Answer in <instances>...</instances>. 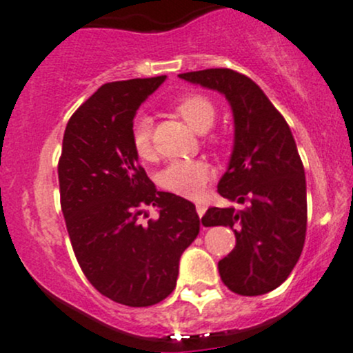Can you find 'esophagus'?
I'll return each instance as SVG.
<instances>
[{"label": "esophagus", "mask_w": 353, "mask_h": 353, "mask_svg": "<svg viewBox=\"0 0 353 353\" xmlns=\"http://www.w3.org/2000/svg\"><path fill=\"white\" fill-rule=\"evenodd\" d=\"M196 213L199 214V218L206 213V205L205 203H196Z\"/></svg>", "instance_id": "obj_1"}]
</instances>
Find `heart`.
I'll use <instances>...</instances> for the list:
<instances>
[{"mask_svg":"<svg viewBox=\"0 0 353 353\" xmlns=\"http://www.w3.org/2000/svg\"><path fill=\"white\" fill-rule=\"evenodd\" d=\"M172 110L196 132H206L216 120L218 110L208 96L191 94L181 96L172 105ZM133 152L142 161H152L155 157L152 142V125L147 117H139L132 125L130 133ZM211 179V167L201 159L172 161L157 174L159 186L172 194L189 199H199L205 194Z\"/></svg>","mask_w":353,"mask_h":353,"instance_id":"heart-1","label":"heart"}]
</instances>
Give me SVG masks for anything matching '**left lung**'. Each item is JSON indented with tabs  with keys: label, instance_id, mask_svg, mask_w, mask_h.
I'll list each match as a JSON object with an SVG mask.
<instances>
[{
	"label": "left lung",
	"instance_id": "left-lung-1",
	"mask_svg": "<svg viewBox=\"0 0 353 353\" xmlns=\"http://www.w3.org/2000/svg\"><path fill=\"white\" fill-rule=\"evenodd\" d=\"M228 99L235 143L218 192L245 210L210 208L205 226H230L236 245L218 262L230 291L259 296L288 279L306 239V179L301 157L284 117L261 88L232 69L179 74Z\"/></svg>",
	"mask_w": 353,
	"mask_h": 353
}]
</instances>
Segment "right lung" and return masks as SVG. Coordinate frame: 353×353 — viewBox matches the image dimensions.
<instances>
[{"label":"right lung","instance_id":"add662e5","mask_svg":"<svg viewBox=\"0 0 353 353\" xmlns=\"http://www.w3.org/2000/svg\"><path fill=\"white\" fill-rule=\"evenodd\" d=\"M165 76L103 84L70 117L59 159L61 206L88 281L111 301L152 306L176 288L179 259L199 233L196 206L157 191L133 152L137 110ZM157 221H138L143 208Z\"/></svg>","mask_w":353,"mask_h":353}]
</instances>
